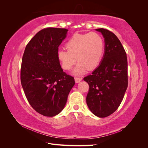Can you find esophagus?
I'll list each match as a JSON object with an SVG mask.
<instances>
[{"mask_svg": "<svg viewBox=\"0 0 148 148\" xmlns=\"http://www.w3.org/2000/svg\"><path fill=\"white\" fill-rule=\"evenodd\" d=\"M82 80V78H81V77H75V81L77 83H79V82H81Z\"/></svg>", "mask_w": 148, "mask_h": 148, "instance_id": "34e87169", "label": "esophagus"}]
</instances>
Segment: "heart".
Returning a JSON list of instances; mask_svg holds the SVG:
<instances>
[{
	"label": "heart",
	"instance_id": "heart-1",
	"mask_svg": "<svg viewBox=\"0 0 148 148\" xmlns=\"http://www.w3.org/2000/svg\"><path fill=\"white\" fill-rule=\"evenodd\" d=\"M66 48L67 51L60 49L57 53L62 68L69 70L78 60L73 72L80 75L99 65L104 51V41L99 34L95 32L75 34L66 43Z\"/></svg>",
	"mask_w": 148,
	"mask_h": 148
}]
</instances>
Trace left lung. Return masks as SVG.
Instances as JSON below:
<instances>
[{"instance_id": "left-lung-1", "label": "left lung", "mask_w": 148, "mask_h": 148, "mask_svg": "<svg viewBox=\"0 0 148 148\" xmlns=\"http://www.w3.org/2000/svg\"><path fill=\"white\" fill-rule=\"evenodd\" d=\"M104 38L105 51L99 66L83 78L89 84L86 103L91 112L104 118L118 109L128 87L127 53L110 31L96 29Z\"/></svg>"}]
</instances>
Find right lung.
Segmentation results:
<instances>
[{
	"label": "right lung",
	"mask_w": 148,
	"mask_h": 148,
	"mask_svg": "<svg viewBox=\"0 0 148 148\" xmlns=\"http://www.w3.org/2000/svg\"><path fill=\"white\" fill-rule=\"evenodd\" d=\"M68 29L46 28L30 40L22 57L21 83L29 104L46 117L59 114L75 84L74 78L61 68L57 57Z\"/></svg>",
	"instance_id": "1"
}]
</instances>
